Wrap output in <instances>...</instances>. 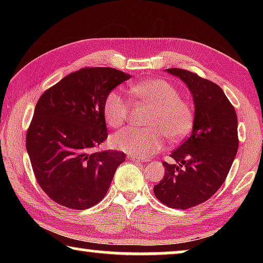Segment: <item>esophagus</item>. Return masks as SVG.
Instances as JSON below:
<instances>
[{
  "instance_id": "esophagus-1",
  "label": "esophagus",
  "mask_w": 263,
  "mask_h": 263,
  "mask_svg": "<svg viewBox=\"0 0 263 263\" xmlns=\"http://www.w3.org/2000/svg\"><path fill=\"white\" fill-rule=\"evenodd\" d=\"M128 160H131V161H135V162H139V163H144V162H147V160L146 159H140V158H135V157H128Z\"/></svg>"
}]
</instances>
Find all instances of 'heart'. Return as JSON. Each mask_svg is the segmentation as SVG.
<instances>
[{"label":"heart","mask_w":263,"mask_h":263,"mask_svg":"<svg viewBox=\"0 0 263 263\" xmlns=\"http://www.w3.org/2000/svg\"><path fill=\"white\" fill-rule=\"evenodd\" d=\"M130 94L138 102L152 106L146 118L147 127H126L115 133L111 144L132 157L145 159L163 148L166 137L179 141L189 135L194 125L191 106L181 100L177 89L162 79L130 86ZM130 103L118 90L106 95L103 104V116L109 126L117 128L127 121Z\"/></svg>","instance_id":"1"}]
</instances>
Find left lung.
I'll list each match as a JSON object with an SVG mask.
<instances>
[{
    "instance_id": "left-lung-1",
    "label": "left lung",
    "mask_w": 263,
    "mask_h": 263,
    "mask_svg": "<svg viewBox=\"0 0 263 263\" xmlns=\"http://www.w3.org/2000/svg\"><path fill=\"white\" fill-rule=\"evenodd\" d=\"M180 78L193 95L194 126L188 139L162 162L164 176L154 195L164 205L190 209L208 201L228 176L238 152V118L218 84L181 68L166 69Z\"/></svg>"
}]
</instances>
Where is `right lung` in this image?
Returning <instances> with one entry per match:
<instances>
[{
  "mask_svg": "<svg viewBox=\"0 0 263 263\" xmlns=\"http://www.w3.org/2000/svg\"><path fill=\"white\" fill-rule=\"evenodd\" d=\"M131 75L110 67H87L48 88L35 104L26 133V151L37 182L62 206L84 210L103 199L119 151H97L108 138L106 95Z\"/></svg>",
  "mask_w": 263,
  "mask_h": 263,
  "instance_id": "1",
  "label": "right lung"
}]
</instances>
